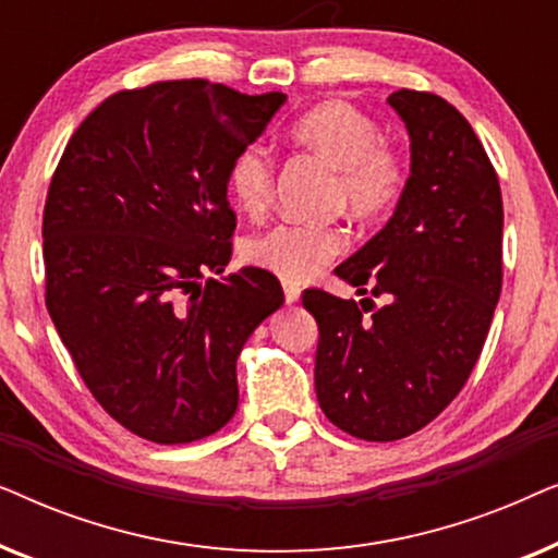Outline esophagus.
Segmentation results:
<instances>
[{
	"instance_id": "esophagus-1",
	"label": "esophagus",
	"mask_w": 558,
	"mask_h": 558,
	"mask_svg": "<svg viewBox=\"0 0 558 558\" xmlns=\"http://www.w3.org/2000/svg\"><path fill=\"white\" fill-rule=\"evenodd\" d=\"M284 300H287V304H294L296 300H300V287L292 284V281H284Z\"/></svg>"
}]
</instances>
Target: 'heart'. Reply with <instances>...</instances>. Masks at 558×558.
Returning <instances> with one entry per match:
<instances>
[{"label": "heart", "instance_id": "heart-1", "mask_svg": "<svg viewBox=\"0 0 558 558\" xmlns=\"http://www.w3.org/2000/svg\"><path fill=\"white\" fill-rule=\"evenodd\" d=\"M300 147L335 167L332 203L357 220H378L407 193V159L368 113L345 101L312 106L289 129ZM228 190L241 210L264 216L274 193V157L262 144H246L228 165ZM345 233L335 226L277 223L243 243V258L284 281L317 277L340 251Z\"/></svg>", "mask_w": 558, "mask_h": 558}]
</instances>
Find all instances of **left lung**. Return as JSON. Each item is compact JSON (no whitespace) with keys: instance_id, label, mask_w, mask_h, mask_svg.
I'll return each instance as SVG.
<instances>
[{"instance_id":"obj_1","label":"left lung","mask_w":558,"mask_h":558,"mask_svg":"<svg viewBox=\"0 0 558 558\" xmlns=\"http://www.w3.org/2000/svg\"><path fill=\"white\" fill-rule=\"evenodd\" d=\"M411 136L393 218L335 274L361 302L304 289L319 409L350 437L396 441L468 384L502 287V195L470 121L429 90L388 96Z\"/></svg>"}]
</instances>
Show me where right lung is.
I'll return each mask as SVG.
<instances>
[{
	"instance_id": "add662e5",
	"label": "right lung",
	"mask_w": 558,
	"mask_h": 558,
	"mask_svg": "<svg viewBox=\"0 0 558 558\" xmlns=\"http://www.w3.org/2000/svg\"><path fill=\"white\" fill-rule=\"evenodd\" d=\"M287 101L193 81L106 98L52 172L45 304L83 384L136 437L187 445L239 409L235 361L284 304L279 279L231 262L228 165Z\"/></svg>"
}]
</instances>
